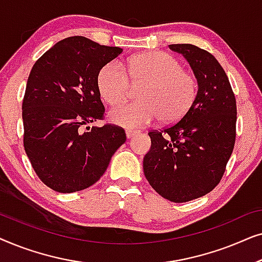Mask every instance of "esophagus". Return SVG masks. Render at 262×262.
<instances>
[{"mask_svg":"<svg viewBox=\"0 0 262 262\" xmlns=\"http://www.w3.org/2000/svg\"><path fill=\"white\" fill-rule=\"evenodd\" d=\"M136 134H138V132H137V131H131V130H127V131H126V137H127L128 139H130V138L134 137V136H135Z\"/></svg>","mask_w":262,"mask_h":262,"instance_id":"34e87169","label":"esophagus"}]
</instances>
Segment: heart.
<instances>
[{
  "instance_id": "b5f03b06",
  "label": "heart",
  "mask_w": 262,
  "mask_h": 262,
  "mask_svg": "<svg viewBox=\"0 0 262 262\" xmlns=\"http://www.w3.org/2000/svg\"><path fill=\"white\" fill-rule=\"evenodd\" d=\"M128 77L144 85L137 93L141 101L111 110L110 119L120 126H145L157 118L163 124L177 123L195 101L198 83L194 75L184 70L180 60L167 52L148 51L131 57L127 73L119 60L106 63L96 76V87L103 101L116 105L126 99Z\"/></svg>"
}]
</instances>
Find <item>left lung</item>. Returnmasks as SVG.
Instances as JSON below:
<instances>
[{"mask_svg":"<svg viewBox=\"0 0 262 262\" xmlns=\"http://www.w3.org/2000/svg\"><path fill=\"white\" fill-rule=\"evenodd\" d=\"M169 49L188 60L198 93L178 123L149 132L151 148L143 169L160 195L186 203L212 191L223 178L235 145L237 110L227 74L210 52L192 44Z\"/></svg>","mask_w":262,"mask_h":262,"instance_id":"obj_1","label":"left lung"}]
</instances>
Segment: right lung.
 <instances>
[{
	"mask_svg": "<svg viewBox=\"0 0 262 262\" xmlns=\"http://www.w3.org/2000/svg\"><path fill=\"white\" fill-rule=\"evenodd\" d=\"M123 51L84 37L63 39L32 68L23 101L24 146L38 178L53 191L94 185L126 141L123 127L103 120L96 76Z\"/></svg>",
	"mask_w": 262,
	"mask_h": 262,
	"instance_id": "1",
	"label": "right lung"
}]
</instances>
